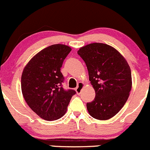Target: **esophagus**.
I'll return each instance as SVG.
<instances>
[{
    "label": "esophagus",
    "mask_w": 150,
    "mask_h": 150,
    "mask_svg": "<svg viewBox=\"0 0 150 150\" xmlns=\"http://www.w3.org/2000/svg\"><path fill=\"white\" fill-rule=\"evenodd\" d=\"M84 84L83 82H79L78 84V86H77V87L76 88V92L77 94H79L80 92H81V89L84 88Z\"/></svg>",
    "instance_id": "1"
}]
</instances>
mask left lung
<instances>
[{"mask_svg": "<svg viewBox=\"0 0 150 150\" xmlns=\"http://www.w3.org/2000/svg\"><path fill=\"white\" fill-rule=\"evenodd\" d=\"M77 53L85 62L95 91V100L86 103L88 112L94 118L108 120L129 98L132 86L130 66L116 49L104 43L86 45Z\"/></svg>", "mask_w": 150, "mask_h": 150, "instance_id": "obj_1", "label": "left lung"}]
</instances>
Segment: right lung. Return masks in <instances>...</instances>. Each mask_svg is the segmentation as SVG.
<instances>
[{
	"label": "right lung",
	"instance_id": "right-lung-1",
	"mask_svg": "<svg viewBox=\"0 0 150 150\" xmlns=\"http://www.w3.org/2000/svg\"><path fill=\"white\" fill-rule=\"evenodd\" d=\"M71 50L66 45H52L32 57L23 70V97L29 107L46 121L61 118L76 94L73 89L66 91L62 87L64 78L61 68Z\"/></svg>",
	"mask_w": 150,
	"mask_h": 150
}]
</instances>
